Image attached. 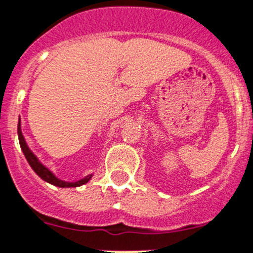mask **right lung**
<instances>
[{
  "instance_id": "add662e5",
  "label": "right lung",
  "mask_w": 253,
  "mask_h": 253,
  "mask_svg": "<svg viewBox=\"0 0 253 253\" xmlns=\"http://www.w3.org/2000/svg\"><path fill=\"white\" fill-rule=\"evenodd\" d=\"M17 133H18V141H20L21 150H22V152H23V155H25L26 160H27L28 165L32 167V169H34V171L36 172V173L39 174V176L41 177L43 181H46V182L51 183V185H53V186H57V187L66 188V187H79V186L84 185V183H87L89 180H91L92 174H87L86 177H84V178H81V180L76 181V182H67V181H62V180H60V178H57V177L52 173V172L49 171V169H47L44 165H42L41 162H40V160L37 159V156L30 150V147H28L27 143H26L25 137H23L22 131H21V121H18Z\"/></svg>"
}]
</instances>
